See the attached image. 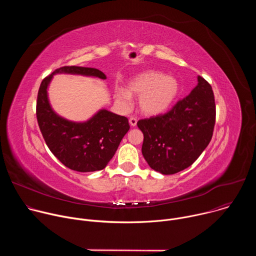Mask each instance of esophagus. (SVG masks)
I'll list each match as a JSON object with an SVG mask.
<instances>
[{
    "mask_svg": "<svg viewBox=\"0 0 256 256\" xmlns=\"http://www.w3.org/2000/svg\"><path fill=\"white\" fill-rule=\"evenodd\" d=\"M136 122H138V120H136V118H130V124L132 126H136Z\"/></svg>",
    "mask_w": 256,
    "mask_h": 256,
    "instance_id": "obj_1",
    "label": "esophagus"
}]
</instances>
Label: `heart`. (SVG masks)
I'll return each instance as SVG.
<instances>
[{
  "label": "heart",
  "instance_id": "heart-1",
  "mask_svg": "<svg viewBox=\"0 0 256 256\" xmlns=\"http://www.w3.org/2000/svg\"><path fill=\"white\" fill-rule=\"evenodd\" d=\"M179 83L175 77L163 72L148 70L132 78L126 88H116V102L124 108L132 105V96H140L138 107L146 116L164 112L179 93Z\"/></svg>",
  "mask_w": 256,
  "mask_h": 256
}]
</instances>
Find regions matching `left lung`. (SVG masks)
<instances>
[{
  "label": "left lung",
  "instance_id": "1",
  "mask_svg": "<svg viewBox=\"0 0 256 256\" xmlns=\"http://www.w3.org/2000/svg\"><path fill=\"white\" fill-rule=\"evenodd\" d=\"M216 122L210 85L200 76L198 85L170 112L138 122L144 134L142 153L149 166L165 175L194 164L210 144Z\"/></svg>",
  "mask_w": 256,
  "mask_h": 256
}]
</instances>
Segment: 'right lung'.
<instances>
[{
  "mask_svg": "<svg viewBox=\"0 0 256 256\" xmlns=\"http://www.w3.org/2000/svg\"><path fill=\"white\" fill-rule=\"evenodd\" d=\"M56 74H72L105 80L103 72L94 68L66 66L56 68L40 84L36 118L42 136L52 153L68 168L78 172L102 170L114 156L130 130L128 120L106 109L84 122L68 120L50 106L48 88Z\"/></svg>",
  "mask_w": 256,
  "mask_h": 256,
  "instance_id": "1",
  "label": "right lung"
}]
</instances>
